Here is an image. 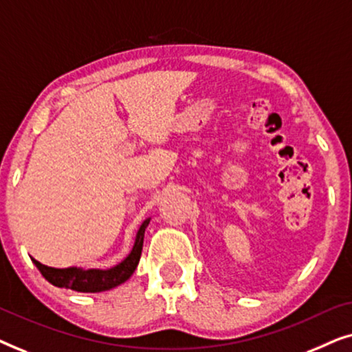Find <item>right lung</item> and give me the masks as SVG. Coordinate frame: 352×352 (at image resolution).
Returning <instances> with one entry per match:
<instances>
[{"label":"right lung","mask_w":352,"mask_h":352,"mask_svg":"<svg viewBox=\"0 0 352 352\" xmlns=\"http://www.w3.org/2000/svg\"><path fill=\"white\" fill-rule=\"evenodd\" d=\"M151 223V218H147L139 228L136 234V240H134L131 253L118 263L117 266L109 269H83V267H65L57 269L50 267L41 264L36 259H33V264L41 272V276L46 278L47 282L52 283L54 287L59 288H69V290H75L80 293H100L112 290V288L122 285L133 276L136 271L139 259H141L142 253V243H144V232H146L147 226Z\"/></svg>","instance_id":"obj_1"}]
</instances>
